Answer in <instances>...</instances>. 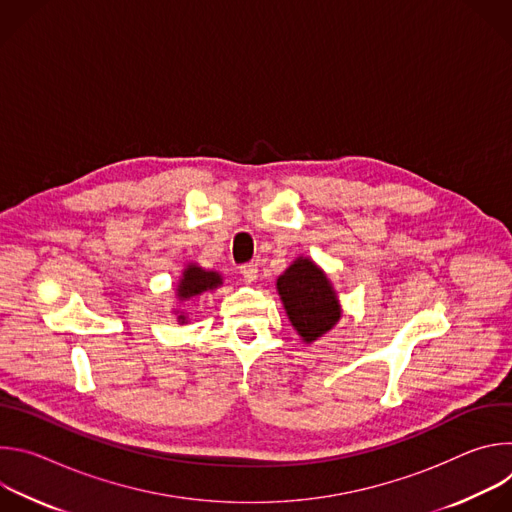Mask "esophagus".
<instances>
[{"label": "esophagus", "instance_id": "34e87169", "mask_svg": "<svg viewBox=\"0 0 512 512\" xmlns=\"http://www.w3.org/2000/svg\"><path fill=\"white\" fill-rule=\"evenodd\" d=\"M241 275H243V279H245L247 283H253V281L257 279V265H253V263L243 265V267H241Z\"/></svg>", "mask_w": 512, "mask_h": 512}]
</instances>
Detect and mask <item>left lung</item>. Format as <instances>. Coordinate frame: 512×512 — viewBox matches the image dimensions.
<instances>
[{"mask_svg":"<svg viewBox=\"0 0 512 512\" xmlns=\"http://www.w3.org/2000/svg\"><path fill=\"white\" fill-rule=\"evenodd\" d=\"M277 294L306 344L332 330L342 316L328 275L308 257H298L277 277Z\"/></svg>","mask_w":512,"mask_h":512,"instance_id":"obj_1","label":"left lung"}]
</instances>
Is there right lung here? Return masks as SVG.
I'll return each instance as SVG.
<instances>
[{"instance_id":"right-lung-1","label":"right lung","mask_w":512,"mask_h":512,"mask_svg":"<svg viewBox=\"0 0 512 512\" xmlns=\"http://www.w3.org/2000/svg\"><path fill=\"white\" fill-rule=\"evenodd\" d=\"M223 285V275L218 271H206L202 267H198L196 263H188L186 269L182 271V277L178 281L176 287V296L180 302H188L196 296H202L204 291H212L216 287ZM178 322L184 324L186 322V314L180 312Z\"/></svg>"}]
</instances>
